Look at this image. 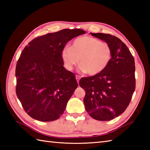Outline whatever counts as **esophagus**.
Segmentation results:
<instances>
[{
  "label": "esophagus",
  "mask_w": 150,
  "mask_h": 150,
  "mask_svg": "<svg viewBox=\"0 0 150 150\" xmlns=\"http://www.w3.org/2000/svg\"><path fill=\"white\" fill-rule=\"evenodd\" d=\"M80 77H79V75H76V79H77V83H79V80H80Z\"/></svg>",
  "instance_id": "1"
}]
</instances>
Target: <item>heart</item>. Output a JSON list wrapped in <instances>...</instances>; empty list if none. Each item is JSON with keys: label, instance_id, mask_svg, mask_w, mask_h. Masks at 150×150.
<instances>
[{"label": "heart", "instance_id": "b5f03b06", "mask_svg": "<svg viewBox=\"0 0 150 150\" xmlns=\"http://www.w3.org/2000/svg\"><path fill=\"white\" fill-rule=\"evenodd\" d=\"M111 57L109 44L87 35L75 39L71 47H66L61 52V59L67 69L72 70L79 62L81 69L89 75L103 72L109 65Z\"/></svg>", "mask_w": 150, "mask_h": 150}]
</instances>
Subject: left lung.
<instances>
[{"mask_svg": "<svg viewBox=\"0 0 150 150\" xmlns=\"http://www.w3.org/2000/svg\"><path fill=\"white\" fill-rule=\"evenodd\" d=\"M90 34L109 44L112 57L103 72L82 78L79 85L86 91L84 104L90 116L108 121L122 114L132 99L135 89V60L119 38L102 33Z\"/></svg>", "mask_w": 150, "mask_h": 150, "instance_id": "1", "label": "left lung"}]
</instances>
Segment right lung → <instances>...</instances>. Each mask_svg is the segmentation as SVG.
Returning a JSON list of instances; mask_svg holds the SVG:
<instances>
[{"mask_svg":"<svg viewBox=\"0 0 150 150\" xmlns=\"http://www.w3.org/2000/svg\"><path fill=\"white\" fill-rule=\"evenodd\" d=\"M64 29L28 43L16 65V93L25 111L39 121H53L63 114L77 88L75 76L64 68L61 52L67 42L85 34Z\"/></svg>","mask_w":150,"mask_h":150,"instance_id":"obj_1","label":"right lung"}]
</instances>
